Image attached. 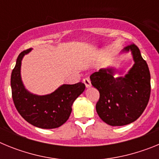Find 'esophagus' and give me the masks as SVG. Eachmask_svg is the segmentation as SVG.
<instances>
[{
  "label": "esophagus",
  "mask_w": 159,
  "mask_h": 159,
  "mask_svg": "<svg viewBox=\"0 0 159 159\" xmlns=\"http://www.w3.org/2000/svg\"><path fill=\"white\" fill-rule=\"evenodd\" d=\"M83 82H84V84H85V86H86L87 88H90V87L92 86V84H91V81H90V80L88 78L84 79V80H83Z\"/></svg>",
  "instance_id": "1"
}]
</instances>
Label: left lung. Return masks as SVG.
<instances>
[{"mask_svg":"<svg viewBox=\"0 0 159 159\" xmlns=\"http://www.w3.org/2000/svg\"><path fill=\"white\" fill-rule=\"evenodd\" d=\"M130 52L134 64L124 76H116V68L109 66L93 73L92 86L99 92L96 111L110 126H124L134 122L145 110L151 95V74L139 48L131 44L121 54Z\"/></svg>","mask_w":159,"mask_h":159,"instance_id":"left-lung-1","label":"left lung"}]
</instances>
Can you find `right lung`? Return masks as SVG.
I'll return each mask as SVG.
<instances>
[{
  "label": "right lung",
  "instance_id": "1",
  "mask_svg": "<svg viewBox=\"0 0 159 159\" xmlns=\"http://www.w3.org/2000/svg\"><path fill=\"white\" fill-rule=\"evenodd\" d=\"M32 48L20 53L11 75V88L14 104L20 115L35 127L42 129L57 128L67 121L72 110L73 102L85 90L81 82L62 84L47 95H36L25 88L21 78L24 57Z\"/></svg>",
  "mask_w": 159,
  "mask_h": 159
}]
</instances>
